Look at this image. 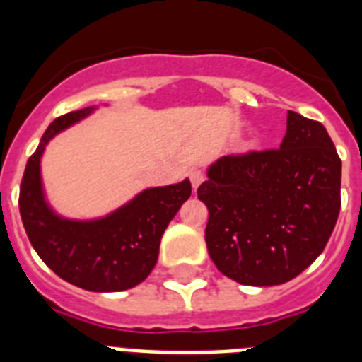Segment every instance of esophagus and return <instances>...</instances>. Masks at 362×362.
<instances>
[{
	"mask_svg": "<svg viewBox=\"0 0 362 362\" xmlns=\"http://www.w3.org/2000/svg\"><path fill=\"white\" fill-rule=\"evenodd\" d=\"M189 182H192L193 189H197L201 184L204 182V173L201 169H193L192 173H189Z\"/></svg>",
	"mask_w": 362,
	"mask_h": 362,
	"instance_id": "34e87169",
	"label": "esophagus"
}]
</instances>
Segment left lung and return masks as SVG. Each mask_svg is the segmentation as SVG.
Returning <instances> with one entry per match:
<instances>
[{"instance_id": "8db88e82", "label": "left lung", "mask_w": 362, "mask_h": 362, "mask_svg": "<svg viewBox=\"0 0 362 362\" xmlns=\"http://www.w3.org/2000/svg\"><path fill=\"white\" fill-rule=\"evenodd\" d=\"M342 161L323 124L289 110L280 148L218 159L197 197L220 272L244 286H280L325 250L340 212Z\"/></svg>"}]
</instances>
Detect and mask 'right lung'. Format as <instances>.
<instances>
[{
	"label": "right lung",
	"mask_w": 362,
	"mask_h": 362,
	"mask_svg": "<svg viewBox=\"0 0 362 362\" xmlns=\"http://www.w3.org/2000/svg\"><path fill=\"white\" fill-rule=\"evenodd\" d=\"M90 112L92 109L67 112L48 125L20 182V216L31 246L62 280L86 291H124L139 286L152 272L161 237L192 195V184L184 180L146 189L103 220L58 218L42 197L39 161L56 133Z\"/></svg>",
	"instance_id": "1"
}]
</instances>
